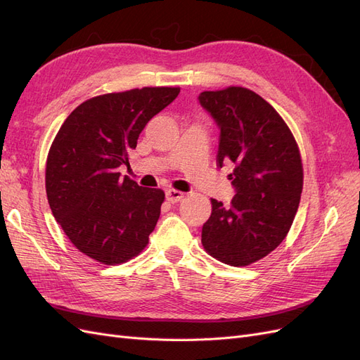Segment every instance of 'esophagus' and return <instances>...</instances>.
<instances>
[{"label": "esophagus", "mask_w": 360, "mask_h": 360, "mask_svg": "<svg viewBox=\"0 0 360 360\" xmlns=\"http://www.w3.org/2000/svg\"><path fill=\"white\" fill-rule=\"evenodd\" d=\"M165 195H167V201L174 204V202H179L183 198L184 193L180 191H176V189H167Z\"/></svg>", "instance_id": "obj_1"}]
</instances>
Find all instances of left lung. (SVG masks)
Segmentation results:
<instances>
[{"label":"left lung","instance_id":"obj_1","mask_svg":"<svg viewBox=\"0 0 360 360\" xmlns=\"http://www.w3.org/2000/svg\"><path fill=\"white\" fill-rule=\"evenodd\" d=\"M200 105L219 129L216 163L233 162L230 205L212 198L201 242L216 259L248 266L284 240L299 209L303 168L296 141L263 97L242 86L202 91Z\"/></svg>","mask_w":360,"mask_h":360}]
</instances>
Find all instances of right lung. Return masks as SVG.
<instances>
[{
  "instance_id": "right-lung-1",
  "label": "right lung",
  "mask_w": 360,
  "mask_h": 360,
  "mask_svg": "<svg viewBox=\"0 0 360 360\" xmlns=\"http://www.w3.org/2000/svg\"><path fill=\"white\" fill-rule=\"evenodd\" d=\"M172 86H144L85 101L66 118L46 160L53 217L82 254L103 264L136 257L148 243L165 193L138 186L129 165L146 124L179 96Z\"/></svg>"
}]
</instances>
